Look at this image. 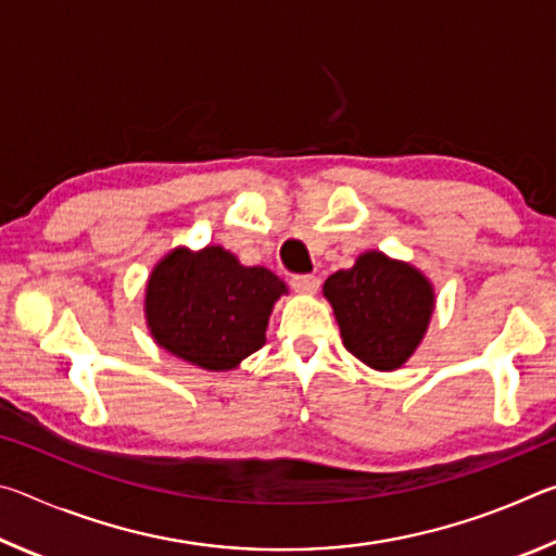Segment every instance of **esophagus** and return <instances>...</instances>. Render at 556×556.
I'll use <instances>...</instances> for the list:
<instances>
[{
    "instance_id": "34e87169",
    "label": "esophagus",
    "mask_w": 556,
    "mask_h": 556,
    "mask_svg": "<svg viewBox=\"0 0 556 556\" xmlns=\"http://www.w3.org/2000/svg\"><path fill=\"white\" fill-rule=\"evenodd\" d=\"M291 287H294L299 294H314V291L321 287V279L316 275H294L291 277Z\"/></svg>"
}]
</instances>
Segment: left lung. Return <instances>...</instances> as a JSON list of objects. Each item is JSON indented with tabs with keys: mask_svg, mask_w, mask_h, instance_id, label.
<instances>
[{
	"mask_svg": "<svg viewBox=\"0 0 556 556\" xmlns=\"http://www.w3.org/2000/svg\"><path fill=\"white\" fill-rule=\"evenodd\" d=\"M324 294L341 326L343 345L375 370L400 368L434 312L427 277L382 252H365L355 267L328 277Z\"/></svg>",
	"mask_w": 556,
	"mask_h": 556,
	"instance_id": "1",
	"label": "left lung"
}]
</instances>
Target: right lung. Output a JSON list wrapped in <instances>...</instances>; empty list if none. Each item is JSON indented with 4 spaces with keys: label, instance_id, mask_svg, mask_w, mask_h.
Here are the masks:
<instances>
[{
    "label": "right lung",
    "instance_id": "add662e5",
    "mask_svg": "<svg viewBox=\"0 0 556 556\" xmlns=\"http://www.w3.org/2000/svg\"><path fill=\"white\" fill-rule=\"evenodd\" d=\"M285 281L242 267L223 248L174 250L147 285V324L156 343L205 370H230L265 345L267 318Z\"/></svg>",
    "mask_w": 556,
    "mask_h": 556
}]
</instances>
